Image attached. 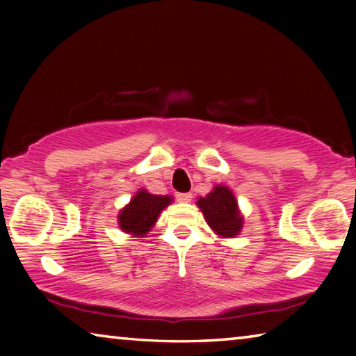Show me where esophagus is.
Listing matches in <instances>:
<instances>
[{
    "mask_svg": "<svg viewBox=\"0 0 356 356\" xmlns=\"http://www.w3.org/2000/svg\"><path fill=\"white\" fill-rule=\"evenodd\" d=\"M191 197H193L191 193H177L176 195V200L179 202H190Z\"/></svg>",
    "mask_w": 356,
    "mask_h": 356,
    "instance_id": "esophagus-1",
    "label": "esophagus"
}]
</instances>
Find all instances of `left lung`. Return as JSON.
<instances>
[{"mask_svg": "<svg viewBox=\"0 0 356 356\" xmlns=\"http://www.w3.org/2000/svg\"><path fill=\"white\" fill-rule=\"evenodd\" d=\"M197 206L206 216L207 225L218 236L234 237L242 229L243 218L238 213L237 201L226 186L216 185L206 197L197 200Z\"/></svg>", "mask_w": 356, "mask_h": 356, "instance_id": "left-lung-1", "label": "left lung"}]
</instances>
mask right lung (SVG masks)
<instances>
[{
    "instance_id": "1",
    "label": "right lung",
    "mask_w": 356,
    "mask_h": 356,
    "mask_svg": "<svg viewBox=\"0 0 356 356\" xmlns=\"http://www.w3.org/2000/svg\"><path fill=\"white\" fill-rule=\"evenodd\" d=\"M172 200L170 196L150 195L146 190H140L134 200L119 213V226L124 232L143 237L155 225L161 210Z\"/></svg>"
}]
</instances>
